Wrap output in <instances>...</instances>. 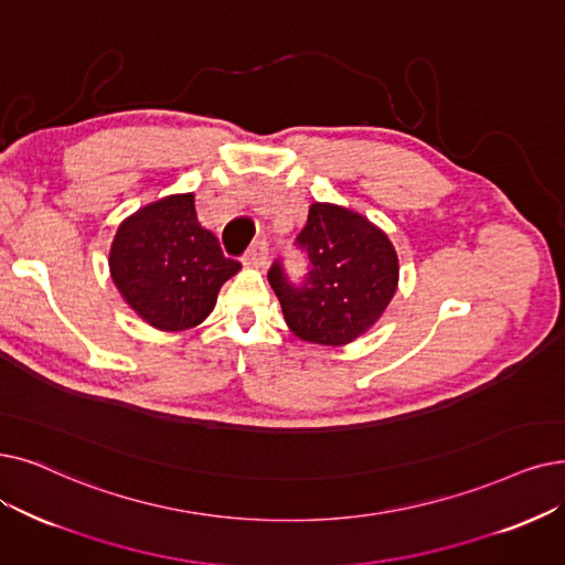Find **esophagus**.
Returning a JSON list of instances; mask_svg holds the SVG:
<instances>
[{
  "mask_svg": "<svg viewBox=\"0 0 565 565\" xmlns=\"http://www.w3.org/2000/svg\"><path fill=\"white\" fill-rule=\"evenodd\" d=\"M266 259H268V247H266L264 241H257V243L250 247V250L245 253L243 264H245V266H253V268H262V266L266 264Z\"/></svg>",
  "mask_w": 565,
  "mask_h": 565,
  "instance_id": "1",
  "label": "esophagus"
}]
</instances>
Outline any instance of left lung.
Listing matches in <instances>:
<instances>
[{"label": "left lung", "instance_id": "8db88e82", "mask_svg": "<svg viewBox=\"0 0 565 565\" xmlns=\"http://www.w3.org/2000/svg\"><path fill=\"white\" fill-rule=\"evenodd\" d=\"M297 243L312 266L303 285H291L280 264L268 270L287 327L306 343L356 341L396 295L398 255L390 236L356 211L315 201Z\"/></svg>", "mask_w": 565, "mask_h": 565}]
</instances>
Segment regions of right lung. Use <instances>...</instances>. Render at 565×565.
<instances>
[{
  "instance_id": "add662e5",
  "label": "right lung",
  "mask_w": 565,
  "mask_h": 565,
  "mask_svg": "<svg viewBox=\"0 0 565 565\" xmlns=\"http://www.w3.org/2000/svg\"><path fill=\"white\" fill-rule=\"evenodd\" d=\"M108 268L127 306L160 331H185L204 322L217 291L241 270L222 255L217 238L201 227L194 192L169 194L120 222Z\"/></svg>"
}]
</instances>
